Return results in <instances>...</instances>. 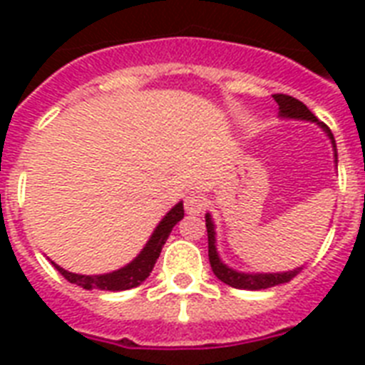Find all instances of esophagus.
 <instances>
[{
  "instance_id": "obj_1",
  "label": "esophagus",
  "mask_w": 365,
  "mask_h": 365,
  "mask_svg": "<svg viewBox=\"0 0 365 365\" xmlns=\"http://www.w3.org/2000/svg\"><path fill=\"white\" fill-rule=\"evenodd\" d=\"M183 206H185V212H187V214H193V216H197V214H200V212L206 208V199L197 193L187 195V197H185V202H183Z\"/></svg>"
}]
</instances>
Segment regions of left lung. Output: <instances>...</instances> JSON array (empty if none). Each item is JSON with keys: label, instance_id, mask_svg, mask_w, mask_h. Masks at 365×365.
I'll list each match as a JSON object with an SVG mask.
<instances>
[{"label": "left lung", "instance_id": "obj_1", "mask_svg": "<svg viewBox=\"0 0 365 365\" xmlns=\"http://www.w3.org/2000/svg\"><path fill=\"white\" fill-rule=\"evenodd\" d=\"M272 98L278 104V115L284 117V119H297V121H311L317 123L326 136L329 138L331 142V148H334V157H335V166H337V148H335V138L331 134L328 126L324 123H318V119L314 117L309 108H307L303 102H299L294 96H288V94H272ZM206 231H208V259H210V267L214 274H216L222 282H225L231 288L239 289H267L272 288V286H278V284L289 282L292 278L297 274V272L303 269V267H297L294 271L286 272H240L235 271L231 267H227L220 259L216 248V227H214V222H212L210 214H206Z\"/></svg>", "mask_w": 365, "mask_h": 365}]
</instances>
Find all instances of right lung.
Instances as JSON below:
<instances>
[{"label": "right lung", "mask_w": 365, "mask_h": 365, "mask_svg": "<svg viewBox=\"0 0 365 365\" xmlns=\"http://www.w3.org/2000/svg\"><path fill=\"white\" fill-rule=\"evenodd\" d=\"M183 217V202H178L168 214L159 222V225L155 227L153 235L149 237L143 250L128 263V265L121 267L113 272H106V274H76L62 269L53 261V265L56 267V271L71 284H77L85 289H110V292H123V289L136 288L149 277V272L153 271L155 261L159 259L160 250L165 246L168 235H170L172 227L176 225Z\"/></svg>", "instance_id": "1"}]
</instances>
